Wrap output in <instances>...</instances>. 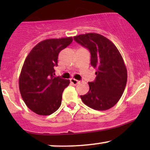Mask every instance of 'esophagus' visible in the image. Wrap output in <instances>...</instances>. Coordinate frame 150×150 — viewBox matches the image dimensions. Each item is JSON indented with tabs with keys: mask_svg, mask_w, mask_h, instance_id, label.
Segmentation results:
<instances>
[{
	"mask_svg": "<svg viewBox=\"0 0 150 150\" xmlns=\"http://www.w3.org/2000/svg\"><path fill=\"white\" fill-rule=\"evenodd\" d=\"M70 82H71L73 85H76L77 84H78L79 82H80V81L77 80H75V79H74V78H71L70 79Z\"/></svg>",
	"mask_w": 150,
	"mask_h": 150,
	"instance_id": "1",
	"label": "esophagus"
}]
</instances>
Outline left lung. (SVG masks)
Masks as SVG:
<instances>
[{"label":"left lung","instance_id":"left-lung-1","mask_svg":"<svg viewBox=\"0 0 150 150\" xmlns=\"http://www.w3.org/2000/svg\"><path fill=\"white\" fill-rule=\"evenodd\" d=\"M74 40L89 50L91 65L95 68L96 78L88 82L89 90L81 99L89 107L104 111L117 104L127 82L126 67L116 46L109 39L97 33L74 37Z\"/></svg>","mask_w":150,"mask_h":150}]
</instances>
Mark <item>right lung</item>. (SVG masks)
Listing matches in <instances>:
<instances>
[{"instance_id": "1", "label": "right lung", "mask_w": 150, "mask_h": 150, "mask_svg": "<svg viewBox=\"0 0 150 150\" xmlns=\"http://www.w3.org/2000/svg\"><path fill=\"white\" fill-rule=\"evenodd\" d=\"M73 42V38L49 39L37 44L26 58L19 87L27 107L38 115L48 116L61 106L62 94L69 80L55 77L58 54Z\"/></svg>"}]
</instances>
